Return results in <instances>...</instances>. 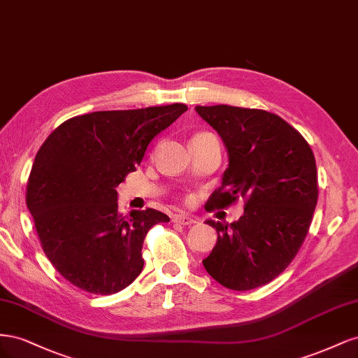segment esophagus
I'll list each match as a JSON object with an SVG mask.
<instances>
[{"mask_svg":"<svg viewBox=\"0 0 358 358\" xmlns=\"http://www.w3.org/2000/svg\"><path fill=\"white\" fill-rule=\"evenodd\" d=\"M173 222H178V224H182V225H191L194 222H197V220L194 218V216H189L187 213H178L173 216Z\"/></svg>","mask_w":358,"mask_h":358,"instance_id":"esophagus-1","label":"esophagus"}]
</instances>
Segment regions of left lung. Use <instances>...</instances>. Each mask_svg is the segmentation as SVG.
I'll return each mask as SVG.
<instances>
[{"instance_id": "left-lung-1", "label": "left lung", "mask_w": 358, "mask_h": 358, "mask_svg": "<svg viewBox=\"0 0 358 358\" xmlns=\"http://www.w3.org/2000/svg\"><path fill=\"white\" fill-rule=\"evenodd\" d=\"M196 110L229 152L221 187L204 209L245 200V213L236 222L206 221L218 241L203 266L234 291L266 285L289 266L306 239L318 201L315 157L305 137L275 113L227 104Z\"/></svg>"}]
</instances>
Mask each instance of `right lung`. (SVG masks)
<instances>
[{
	"label": "right lung",
	"mask_w": 358,
	"mask_h": 358,
	"mask_svg": "<svg viewBox=\"0 0 358 358\" xmlns=\"http://www.w3.org/2000/svg\"><path fill=\"white\" fill-rule=\"evenodd\" d=\"M187 110L175 103L74 116L41 145L27 206L43 252L70 284L109 296L142 272L148 231L170 218L155 209L124 215L115 188L136 171L152 138Z\"/></svg>",
	"instance_id": "1"
}]
</instances>
